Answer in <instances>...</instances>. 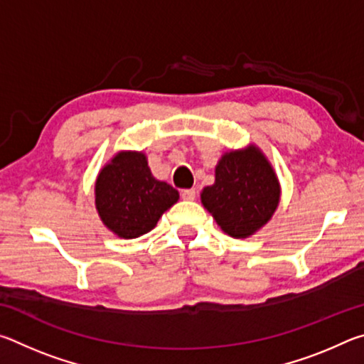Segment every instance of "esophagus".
I'll use <instances>...</instances> for the list:
<instances>
[{"label":"esophagus","mask_w":364,"mask_h":364,"mask_svg":"<svg viewBox=\"0 0 364 364\" xmlns=\"http://www.w3.org/2000/svg\"><path fill=\"white\" fill-rule=\"evenodd\" d=\"M196 196H197L196 189H183L181 191V197L184 200H194Z\"/></svg>","instance_id":"1"}]
</instances>
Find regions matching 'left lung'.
<instances>
[{"instance_id":"left-lung-1","label":"left lung","mask_w":364,"mask_h":364,"mask_svg":"<svg viewBox=\"0 0 364 364\" xmlns=\"http://www.w3.org/2000/svg\"><path fill=\"white\" fill-rule=\"evenodd\" d=\"M202 204L221 230L241 239L267 223L279 202V183L257 147L225 154L215 170V183L200 194Z\"/></svg>"}]
</instances>
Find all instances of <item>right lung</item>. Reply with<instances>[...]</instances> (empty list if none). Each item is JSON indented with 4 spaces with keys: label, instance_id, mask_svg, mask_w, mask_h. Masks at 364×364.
Returning <instances> with one entry per match:
<instances>
[{
    "label": "right lung",
    "instance_id": "add662e5",
    "mask_svg": "<svg viewBox=\"0 0 364 364\" xmlns=\"http://www.w3.org/2000/svg\"><path fill=\"white\" fill-rule=\"evenodd\" d=\"M178 191L159 181L141 152H120L96 181V208L110 231L134 239L154 230L162 213L178 200Z\"/></svg>",
    "mask_w": 364,
    "mask_h": 364
}]
</instances>
